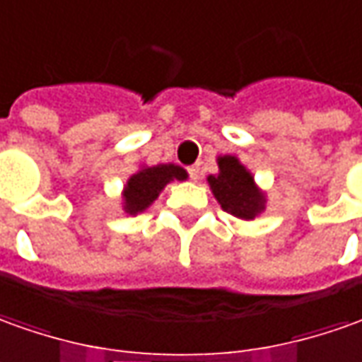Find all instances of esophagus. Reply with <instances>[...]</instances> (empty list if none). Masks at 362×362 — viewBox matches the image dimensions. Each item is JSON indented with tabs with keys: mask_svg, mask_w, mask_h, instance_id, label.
<instances>
[{
	"mask_svg": "<svg viewBox=\"0 0 362 362\" xmlns=\"http://www.w3.org/2000/svg\"><path fill=\"white\" fill-rule=\"evenodd\" d=\"M188 172H190L192 180H198V178H200V166H198V164L190 166V168H188Z\"/></svg>",
	"mask_w": 362,
	"mask_h": 362,
	"instance_id": "esophagus-1",
	"label": "esophagus"
}]
</instances>
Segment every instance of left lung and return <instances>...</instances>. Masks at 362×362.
<instances>
[{
  "instance_id": "obj_1",
  "label": "left lung",
  "mask_w": 362,
  "mask_h": 362,
  "mask_svg": "<svg viewBox=\"0 0 362 362\" xmlns=\"http://www.w3.org/2000/svg\"><path fill=\"white\" fill-rule=\"evenodd\" d=\"M218 174L208 176V184L214 198L223 212L232 214L238 220H255L265 210V192L255 184L253 174L238 156L222 154L216 158Z\"/></svg>"
}]
</instances>
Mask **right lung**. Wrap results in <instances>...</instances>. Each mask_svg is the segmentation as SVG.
Masks as SVG:
<instances>
[{"instance_id": "1", "label": "right lung", "mask_w": 362, "mask_h": 362, "mask_svg": "<svg viewBox=\"0 0 362 362\" xmlns=\"http://www.w3.org/2000/svg\"><path fill=\"white\" fill-rule=\"evenodd\" d=\"M188 172L176 164H158V166H140L139 172L130 176L122 188V210L129 216L144 212L160 196L166 184L174 180H186Z\"/></svg>"}]
</instances>
